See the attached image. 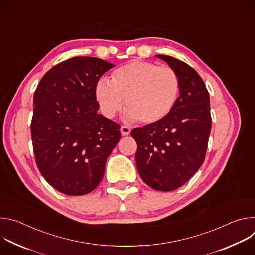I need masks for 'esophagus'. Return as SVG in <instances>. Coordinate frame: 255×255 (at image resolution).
Segmentation results:
<instances>
[{
	"label": "esophagus",
	"mask_w": 255,
	"mask_h": 255,
	"mask_svg": "<svg viewBox=\"0 0 255 255\" xmlns=\"http://www.w3.org/2000/svg\"><path fill=\"white\" fill-rule=\"evenodd\" d=\"M120 131H121V134H122L123 136H127V135H129V134H130L131 129H130L128 126H124V125H122V126H121V128H120Z\"/></svg>",
	"instance_id": "1"
}]
</instances>
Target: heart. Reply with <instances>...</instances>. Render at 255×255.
Returning a JSON list of instances; mask_svg holds the SVG:
<instances>
[{
    "label": "heart",
    "mask_w": 255,
    "mask_h": 255,
    "mask_svg": "<svg viewBox=\"0 0 255 255\" xmlns=\"http://www.w3.org/2000/svg\"><path fill=\"white\" fill-rule=\"evenodd\" d=\"M179 89V78L171 66L135 59L115 69L111 83L100 80L95 96L107 118L115 117L125 102L128 121L155 124L173 110Z\"/></svg>",
    "instance_id": "1"
}]
</instances>
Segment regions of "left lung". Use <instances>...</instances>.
I'll list each match as a JSON object with an SVG mask.
<instances>
[{
	"label": "left lung",
	"mask_w": 255,
	"mask_h": 255,
	"mask_svg": "<svg viewBox=\"0 0 255 255\" xmlns=\"http://www.w3.org/2000/svg\"><path fill=\"white\" fill-rule=\"evenodd\" d=\"M179 78V97L173 110L158 123L132 130L137 143L136 165L150 188L170 192L197 172L205 160L212 127L210 97L198 72L186 62L156 55Z\"/></svg>",
	"instance_id": "8db88e82"
}]
</instances>
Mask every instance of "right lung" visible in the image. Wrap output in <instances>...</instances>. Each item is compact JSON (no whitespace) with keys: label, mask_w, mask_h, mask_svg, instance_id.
Wrapping results in <instances>:
<instances>
[{"label":"right lung","mask_w":255,"mask_h":255,"mask_svg":"<svg viewBox=\"0 0 255 255\" xmlns=\"http://www.w3.org/2000/svg\"><path fill=\"white\" fill-rule=\"evenodd\" d=\"M113 66L97 57H71L50 68L34 93L36 164L47 183L67 196L98 187L120 140V125L98 113L95 96L100 78Z\"/></svg>","instance_id":"obj_1"}]
</instances>
